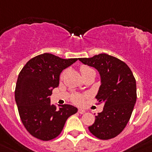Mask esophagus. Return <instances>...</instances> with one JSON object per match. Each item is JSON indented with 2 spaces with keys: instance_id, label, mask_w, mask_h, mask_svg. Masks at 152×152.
<instances>
[{
  "instance_id": "esophagus-1",
  "label": "esophagus",
  "mask_w": 152,
  "mask_h": 152,
  "mask_svg": "<svg viewBox=\"0 0 152 152\" xmlns=\"http://www.w3.org/2000/svg\"><path fill=\"white\" fill-rule=\"evenodd\" d=\"M85 112H86V111H85V110H82V109H79L78 110V113L80 114H83V113H85Z\"/></svg>"
}]
</instances>
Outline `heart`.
<instances>
[{
	"instance_id": "b5f03b06",
	"label": "heart",
	"mask_w": 152,
	"mask_h": 152,
	"mask_svg": "<svg viewBox=\"0 0 152 152\" xmlns=\"http://www.w3.org/2000/svg\"><path fill=\"white\" fill-rule=\"evenodd\" d=\"M80 71H81V75H85V74H87V73H88V72H90V71H92L93 70L88 67L82 66V67H81V68H80ZM64 74H65V71H63L62 73H61V79L64 77ZM85 98V96H83V95H80V94H75V95L72 96V98H71V100H72V102H75V103L78 104V105H81V104L83 103Z\"/></svg>"
}]
</instances>
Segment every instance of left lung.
Returning a JSON list of instances; mask_svg holds the SVG:
<instances>
[{"label": "left lung", "mask_w": 152, "mask_h": 152, "mask_svg": "<svg viewBox=\"0 0 152 152\" xmlns=\"http://www.w3.org/2000/svg\"><path fill=\"white\" fill-rule=\"evenodd\" d=\"M79 61L95 67L101 77L96 98L104 104V108L88 130L99 139L113 138L130 120L137 100L136 80L124 61L110 55L100 53L91 58H79Z\"/></svg>", "instance_id": "8db88e82"}]
</instances>
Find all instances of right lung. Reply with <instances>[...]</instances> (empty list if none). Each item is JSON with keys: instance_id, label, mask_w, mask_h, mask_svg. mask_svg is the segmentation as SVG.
<instances>
[{"instance_id": "add662e5", "label": "right lung", "mask_w": 152, "mask_h": 152, "mask_svg": "<svg viewBox=\"0 0 152 152\" xmlns=\"http://www.w3.org/2000/svg\"><path fill=\"white\" fill-rule=\"evenodd\" d=\"M77 61L46 53L29 60L20 71L15 102L24 126L36 138L50 141L56 137L67 118L77 113V108L67 104L56 109L50 99L53 89L59 85L63 70Z\"/></svg>"}]
</instances>
